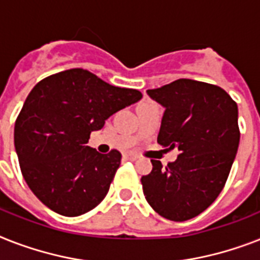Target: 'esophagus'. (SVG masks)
I'll use <instances>...</instances> for the list:
<instances>
[{"label":"esophagus","mask_w":260,"mask_h":260,"mask_svg":"<svg viewBox=\"0 0 260 260\" xmlns=\"http://www.w3.org/2000/svg\"><path fill=\"white\" fill-rule=\"evenodd\" d=\"M125 157H126V159H128V160H132V161H134V160L139 159V156L135 155V153H128V155H125Z\"/></svg>","instance_id":"34e87169"}]
</instances>
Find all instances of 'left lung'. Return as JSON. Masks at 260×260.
<instances>
[{"mask_svg":"<svg viewBox=\"0 0 260 260\" xmlns=\"http://www.w3.org/2000/svg\"><path fill=\"white\" fill-rule=\"evenodd\" d=\"M147 94L166 109L157 143L180 153L166 168L151 160L143 192L160 216L188 220L214 203L229 178L239 147L238 105L220 86L189 79Z\"/></svg>","mask_w":260,"mask_h":260,"instance_id":"obj_1","label":"left lung"}]
</instances>
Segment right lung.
<instances>
[{
  "label": "right lung",
  "instance_id": "1",
  "mask_svg": "<svg viewBox=\"0 0 260 260\" xmlns=\"http://www.w3.org/2000/svg\"><path fill=\"white\" fill-rule=\"evenodd\" d=\"M141 97L80 68L49 76L31 89L14 125V147L26 184L48 208L79 216L103 202L121 153L103 155L85 144L90 132Z\"/></svg>",
  "mask_w": 260,
  "mask_h": 260
}]
</instances>
